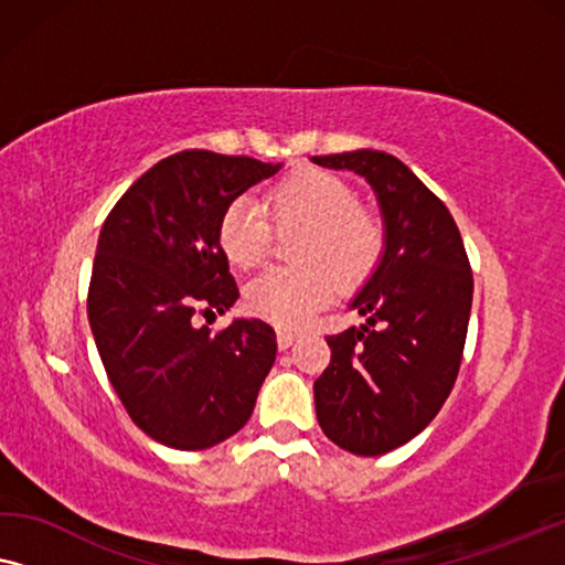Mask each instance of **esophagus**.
<instances>
[{"mask_svg": "<svg viewBox=\"0 0 565 565\" xmlns=\"http://www.w3.org/2000/svg\"><path fill=\"white\" fill-rule=\"evenodd\" d=\"M299 332L297 330H289V328H281L279 335H276V340H279V348L281 351H286V348H291L294 343H297Z\"/></svg>", "mask_w": 565, "mask_h": 565, "instance_id": "34e87169", "label": "esophagus"}]
</instances>
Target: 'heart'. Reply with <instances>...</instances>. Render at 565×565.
<instances>
[{
  "label": "heart",
  "mask_w": 565,
  "mask_h": 565,
  "mask_svg": "<svg viewBox=\"0 0 565 565\" xmlns=\"http://www.w3.org/2000/svg\"><path fill=\"white\" fill-rule=\"evenodd\" d=\"M279 230L301 227L294 268H271L245 286V305L276 324H301L328 305L335 284L355 291L376 274L386 253L384 220L359 204L353 186L335 173L301 169L266 194ZM260 206L235 200L217 222V245L235 268H256L271 248V225Z\"/></svg>",
  "instance_id": "obj_1"
}]
</instances>
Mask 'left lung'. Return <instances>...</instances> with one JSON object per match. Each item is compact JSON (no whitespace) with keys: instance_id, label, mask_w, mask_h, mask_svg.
Segmentation results:
<instances>
[{"instance_id":"left-lung-1","label":"left lung","mask_w":565,"mask_h":565,"mask_svg":"<svg viewBox=\"0 0 565 565\" xmlns=\"http://www.w3.org/2000/svg\"><path fill=\"white\" fill-rule=\"evenodd\" d=\"M373 186L386 253L353 299L365 324L328 335L330 365L315 381L322 433L355 456H384L438 415L458 379L473 274L456 220L438 196L381 150L315 156Z\"/></svg>"}]
</instances>
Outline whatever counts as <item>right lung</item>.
I'll use <instances>...</instances> for the list:
<instances>
[{"label": "right lung", "instance_id": "1", "mask_svg": "<svg viewBox=\"0 0 565 565\" xmlns=\"http://www.w3.org/2000/svg\"><path fill=\"white\" fill-rule=\"evenodd\" d=\"M279 169L181 150L142 173L102 225L86 297L99 359L132 423L169 448L204 450L241 430L276 361L268 322L212 332L194 317L235 305L220 214Z\"/></svg>", "mask_w": 565, "mask_h": 565}]
</instances>
